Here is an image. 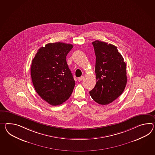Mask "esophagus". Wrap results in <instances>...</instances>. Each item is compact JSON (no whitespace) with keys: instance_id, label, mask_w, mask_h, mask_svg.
<instances>
[{"instance_id":"34e87169","label":"esophagus","mask_w":155,"mask_h":155,"mask_svg":"<svg viewBox=\"0 0 155 155\" xmlns=\"http://www.w3.org/2000/svg\"><path fill=\"white\" fill-rule=\"evenodd\" d=\"M83 79H84V77L82 76V77H81L78 78V81L79 82H81V81H82Z\"/></svg>"}]
</instances>
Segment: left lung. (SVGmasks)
Returning a JSON list of instances; mask_svg holds the SVG:
<instances>
[{
    "label": "left lung",
    "mask_w": 155,
    "mask_h": 155,
    "mask_svg": "<svg viewBox=\"0 0 155 155\" xmlns=\"http://www.w3.org/2000/svg\"><path fill=\"white\" fill-rule=\"evenodd\" d=\"M92 44L96 55V84L90 94L99 104L107 105L124 90L127 82L126 64L117 46L99 40Z\"/></svg>",
    "instance_id": "left-lung-1"
}]
</instances>
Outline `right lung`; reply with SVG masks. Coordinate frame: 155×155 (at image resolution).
<instances>
[{"instance_id": "1", "label": "right lung", "mask_w": 155, "mask_h": 155, "mask_svg": "<svg viewBox=\"0 0 155 155\" xmlns=\"http://www.w3.org/2000/svg\"><path fill=\"white\" fill-rule=\"evenodd\" d=\"M73 47L60 42L49 43L38 50L32 60L31 76L35 89L51 105L63 104L73 91L75 81L66 61Z\"/></svg>"}]
</instances>
